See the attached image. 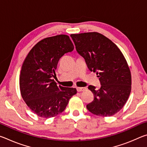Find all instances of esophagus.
Returning a JSON list of instances; mask_svg holds the SVG:
<instances>
[{
	"label": "esophagus",
	"mask_w": 147,
	"mask_h": 147,
	"mask_svg": "<svg viewBox=\"0 0 147 147\" xmlns=\"http://www.w3.org/2000/svg\"><path fill=\"white\" fill-rule=\"evenodd\" d=\"M86 89V88H76V90L78 92H80V91H85Z\"/></svg>",
	"instance_id": "obj_1"
}]
</instances>
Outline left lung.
Segmentation results:
<instances>
[{
    "label": "left lung",
    "instance_id": "8db88e82",
    "mask_svg": "<svg viewBox=\"0 0 147 147\" xmlns=\"http://www.w3.org/2000/svg\"><path fill=\"white\" fill-rule=\"evenodd\" d=\"M76 50L88 69L96 72L101 87L88 89L94 99L86 106L94 115L109 117L123 108L131 92L130 69L123 53L115 43L98 32L71 34Z\"/></svg>",
    "mask_w": 147,
    "mask_h": 147
}]
</instances>
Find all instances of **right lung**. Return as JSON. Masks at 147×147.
Instances as JSON below:
<instances>
[{"mask_svg": "<svg viewBox=\"0 0 147 147\" xmlns=\"http://www.w3.org/2000/svg\"><path fill=\"white\" fill-rule=\"evenodd\" d=\"M74 45L67 35L39 41L27 55L21 67L19 85L21 96L37 115L51 118L63 112L76 88L57 86L53 78L58 63Z\"/></svg>", "mask_w": 147, "mask_h": 147, "instance_id": "right-lung-1", "label": "right lung"}]
</instances>
